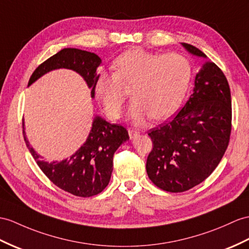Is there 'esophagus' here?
<instances>
[{"label": "esophagus", "mask_w": 249, "mask_h": 249, "mask_svg": "<svg viewBox=\"0 0 249 249\" xmlns=\"http://www.w3.org/2000/svg\"><path fill=\"white\" fill-rule=\"evenodd\" d=\"M128 132H129V136H130V138H135L137 135H139V132H137V131H135V130L129 129V130H128Z\"/></svg>", "instance_id": "34e87169"}]
</instances>
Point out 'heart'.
I'll list each match as a JSON object with an SVG mask.
<instances>
[{
	"label": "heart",
	"mask_w": 249,
	"mask_h": 249,
	"mask_svg": "<svg viewBox=\"0 0 249 249\" xmlns=\"http://www.w3.org/2000/svg\"><path fill=\"white\" fill-rule=\"evenodd\" d=\"M114 72L100 71L94 83L96 97L108 117L117 118L125 100L124 86H132L134 97L129 118L143 124L172 115L185 97L192 78L189 60L180 53H155L133 48L112 64Z\"/></svg>",
	"instance_id": "obj_1"
}]
</instances>
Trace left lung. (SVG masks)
Segmentation results:
<instances>
[{
  "label": "left lung",
  "mask_w": 249,
  "mask_h": 249,
  "mask_svg": "<svg viewBox=\"0 0 249 249\" xmlns=\"http://www.w3.org/2000/svg\"><path fill=\"white\" fill-rule=\"evenodd\" d=\"M190 53L206 58L196 46L181 43ZM231 132V96L227 79L213 62H206L196 76L184 107L167 124L151 130L153 149L147 173L168 192H184L213 172L228 147Z\"/></svg>",
  "instance_id": "1"
}]
</instances>
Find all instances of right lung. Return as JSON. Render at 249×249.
I'll use <instances>...</instances> for the list:
<instances>
[{"instance_id": "1", "label": "right lung", "mask_w": 249, "mask_h": 249, "mask_svg": "<svg viewBox=\"0 0 249 249\" xmlns=\"http://www.w3.org/2000/svg\"><path fill=\"white\" fill-rule=\"evenodd\" d=\"M101 59L94 53L78 48L63 50L41 63L29 78L28 87L46 72L69 69L75 71L86 80L92 89L90 95L94 98V83L97 77V68ZM24 141L36 162L51 181L72 196L89 197L98 195L107 186L113 171V156L121 143L129 139L128 131L123 125L110 124L96 116L92 130L87 142L76 153L61 161H45L29 144L24 131Z\"/></svg>"}]
</instances>
